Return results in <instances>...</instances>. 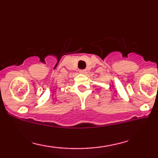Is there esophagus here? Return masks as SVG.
<instances>
[{
  "instance_id": "1",
  "label": "esophagus",
  "mask_w": 158,
  "mask_h": 158,
  "mask_svg": "<svg viewBox=\"0 0 158 158\" xmlns=\"http://www.w3.org/2000/svg\"><path fill=\"white\" fill-rule=\"evenodd\" d=\"M79 73L85 74V73H86V70H79Z\"/></svg>"
}]
</instances>
